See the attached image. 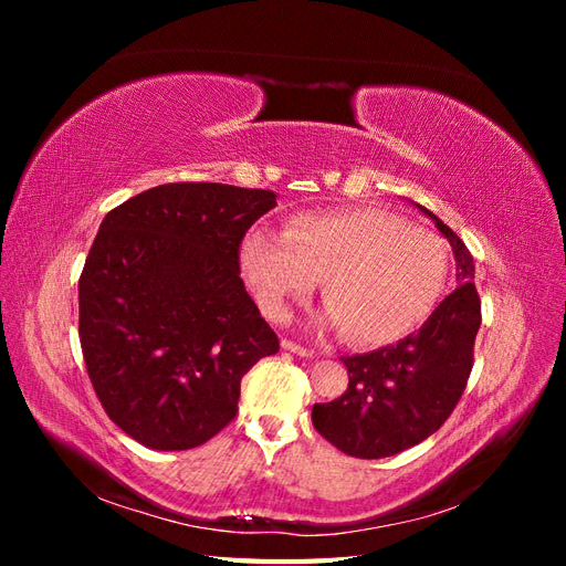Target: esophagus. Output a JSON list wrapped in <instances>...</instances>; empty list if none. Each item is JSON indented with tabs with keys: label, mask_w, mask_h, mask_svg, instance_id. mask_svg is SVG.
<instances>
[{
	"label": "esophagus",
	"mask_w": 566,
	"mask_h": 566,
	"mask_svg": "<svg viewBox=\"0 0 566 566\" xmlns=\"http://www.w3.org/2000/svg\"><path fill=\"white\" fill-rule=\"evenodd\" d=\"M281 347H283L285 352H293V354H297V356H312V352H310V349L302 347V345H297V342L287 339V337L281 342Z\"/></svg>",
	"instance_id": "obj_1"
}]
</instances>
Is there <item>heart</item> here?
<instances>
[{
	"instance_id": "1",
	"label": "heart",
	"mask_w": 566,
	"mask_h": 566,
	"mask_svg": "<svg viewBox=\"0 0 566 566\" xmlns=\"http://www.w3.org/2000/svg\"><path fill=\"white\" fill-rule=\"evenodd\" d=\"M238 256L269 316L283 318L321 279L328 321L366 347L416 331L449 276L447 248L430 229L373 208L297 214L283 233L254 229Z\"/></svg>"
}]
</instances>
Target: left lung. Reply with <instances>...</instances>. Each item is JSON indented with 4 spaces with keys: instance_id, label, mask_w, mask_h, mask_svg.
I'll return each instance as SVG.
<instances>
[{
    "instance_id": "obj_1",
    "label": "left lung",
    "mask_w": 566,
    "mask_h": 566,
    "mask_svg": "<svg viewBox=\"0 0 566 566\" xmlns=\"http://www.w3.org/2000/svg\"><path fill=\"white\" fill-rule=\"evenodd\" d=\"M420 210L449 238L458 287L418 333L368 354L342 356L347 391L335 401L314 403L312 422L323 439L354 458L397 455L434 434L453 413L474 364V337L482 325L474 260L437 214Z\"/></svg>"
}]
</instances>
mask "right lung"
I'll list each match as a JSON object with an SVG mask.
<instances>
[{"label": "right lung", "instance_id": "add662e5", "mask_svg": "<svg viewBox=\"0 0 566 566\" xmlns=\"http://www.w3.org/2000/svg\"><path fill=\"white\" fill-rule=\"evenodd\" d=\"M276 193L163 184L101 221L80 276V345L108 418L156 451L210 441L243 375L279 352L241 279L245 231Z\"/></svg>", "mask_w": 566, "mask_h": 566}]
</instances>
